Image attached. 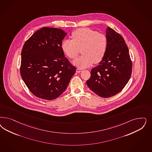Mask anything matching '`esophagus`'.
<instances>
[{"mask_svg":"<svg viewBox=\"0 0 152 152\" xmlns=\"http://www.w3.org/2000/svg\"><path fill=\"white\" fill-rule=\"evenodd\" d=\"M82 70H83V69L82 68H78L77 69L76 72H77V73H80V72H81Z\"/></svg>","mask_w":152,"mask_h":152,"instance_id":"esophagus-1","label":"esophagus"}]
</instances>
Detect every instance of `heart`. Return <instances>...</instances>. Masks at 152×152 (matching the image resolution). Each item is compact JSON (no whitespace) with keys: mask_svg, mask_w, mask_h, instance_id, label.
I'll return each mask as SVG.
<instances>
[{"mask_svg":"<svg viewBox=\"0 0 152 152\" xmlns=\"http://www.w3.org/2000/svg\"><path fill=\"white\" fill-rule=\"evenodd\" d=\"M72 39H64L61 49L69 59H76L81 49L83 54L74 61L79 68H85L92 63H98L103 59L108 47L106 36L89 28H82L74 31Z\"/></svg>","mask_w":152,"mask_h":152,"instance_id":"1","label":"heart"}]
</instances>
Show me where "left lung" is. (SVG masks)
Returning a JSON list of instances; mask_svg holds the SVG:
<instances>
[{
	"label": "left lung",
	"instance_id": "obj_1",
	"mask_svg": "<svg viewBox=\"0 0 152 152\" xmlns=\"http://www.w3.org/2000/svg\"><path fill=\"white\" fill-rule=\"evenodd\" d=\"M106 37V53L98 65L92 69L87 81L89 88L103 98L112 97L121 91L132 72V61L123 36L108 27Z\"/></svg>",
	"mask_w": 152,
	"mask_h": 152
}]
</instances>
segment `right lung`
<instances>
[{"label": "right lung", "instance_id": "add662e5", "mask_svg": "<svg viewBox=\"0 0 152 152\" xmlns=\"http://www.w3.org/2000/svg\"><path fill=\"white\" fill-rule=\"evenodd\" d=\"M66 34L60 28L44 27L35 32L23 46L20 75L31 92L39 98H58L76 72L61 49Z\"/></svg>", "mask_w": 152, "mask_h": 152}]
</instances>
